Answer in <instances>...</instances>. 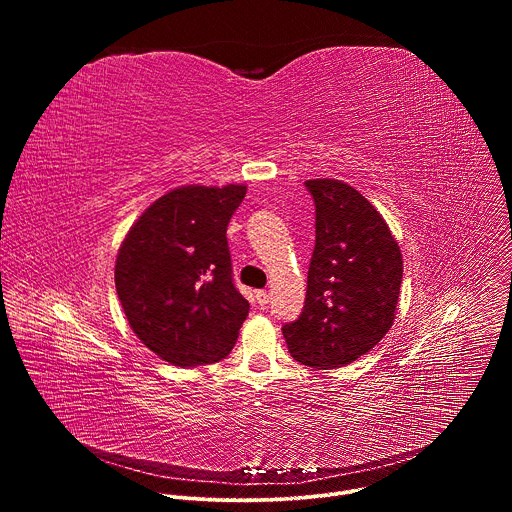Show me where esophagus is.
Here are the masks:
<instances>
[{
	"mask_svg": "<svg viewBox=\"0 0 512 512\" xmlns=\"http://www.w3.org/2000/svg\"><path fill=\"white\" fill-rule=\"evenodd\" d=\"M255 298H257V304H259L261 308H265V306L269 304V294H267V291H263V289L255 291Z\"/></svg>",
	"mask_w": 512,
	"mask_h": 512,
	"instance_id": "1",
	"label": "esophagus"
}]
</instances>
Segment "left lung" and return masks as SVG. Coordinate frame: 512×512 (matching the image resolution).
<instances>
[{
    "instance_id": "8db88e82",
    "label": "left lung",
    "mask_w": 512,
    "mask_h": 512,
    "mask_svg": "<svg viewBox=\"0 0 512 512\" xmlns=\"http://www.w3.org/2000/svg\"><path fill=\"white\" fill-rule=\"evenodd\" d=\"M316 206V245L306 304L281 328L289 354L336 369L367 354L395 320L403 259L381 212L352 186L306 180Z\"/></svg>"
}]
</instances>
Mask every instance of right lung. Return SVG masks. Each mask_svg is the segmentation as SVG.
<instances>
[{
	"label": "right lung",
	"mask_w": 512,
	"mask_h": 512,
	"mask_svg": "<svg viewBox=\"0 0 512 512\" xmlns=\"http://www.w3.org/2000/svg\"><path fill=\"white\" fill-rule=\"evenodd\" d=\"M245 192L176 188L137 218L117 253L115 287L131 330L176 367L223 360L249 314L227 243Z\"/></svg>",
	"instance_id": "obj_1"
}]
</instances>
